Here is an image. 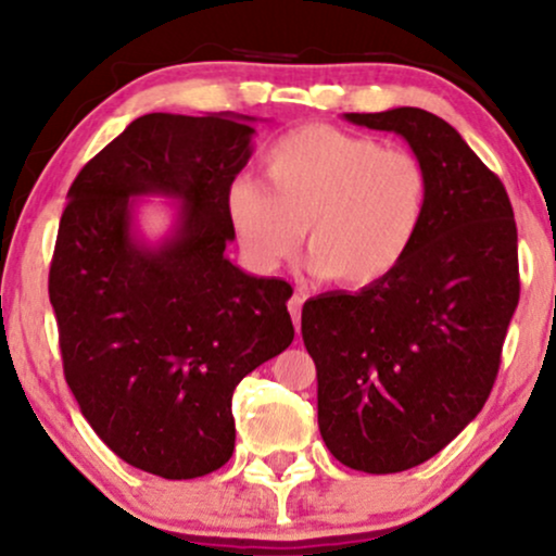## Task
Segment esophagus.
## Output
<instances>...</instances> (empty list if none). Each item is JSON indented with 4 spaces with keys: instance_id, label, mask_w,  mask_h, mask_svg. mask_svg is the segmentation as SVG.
I'll return each mask as SVG.
<instances>
[{
    "instance_id": "obj_1",
    "label": "esophagus",
    "mask_w": 556,
    "mask_h": 556,
    "mask_svg": "<svg viewBox=\"0 0 556 556\" xmlns=\"http://www.w3.org/2000/svg\"><path fill=\"white\" fill-rule=\"evenodd\" d=\"M303 295H292L290 303H287V308H290V316H292V324H295V329H300V311H303Z\"/></svg>"
}]
</instances>
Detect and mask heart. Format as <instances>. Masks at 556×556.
Masks as SVG:
<instances>
[{"label": "heart", "instance_id": "obj_1", "mask_svg": "<svg viewBox=\"0 0 556 556\" xmlns=\"http://www.w3.org/2000/svg\"><path fill=\"white\" fill-rule=\"evenodd\" d=\"M264 180L227 188V216L258 269L295 258L305 227L314 269L329 282L368 287L410 253L429 206L416 156L329 125L287 132L266 151Z\"/></svg>", "mask_w": 556, "mask_h": 556}]
</instances>
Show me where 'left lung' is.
I'll return each mask as SVG.
<instances>
[{
	"mask_svg": "<svg viewBox=\"0 0 556 556\" xmlns=\"http://www.w3.org/2000/svg\"><path fill=\"white\" fill-rule=\"evenodd\" d=\"M397 132L429 177L410 253L361 292L305 300L318 429L342 465L400 473L442 452L481 413L518 308V227L500 177L437 114H344Z\"/></svg>",
	"mask_w": 556,
	"mask_h": 556,
	"instance_id": "obj_1",
	"label": "left lung"
}]
</instances>
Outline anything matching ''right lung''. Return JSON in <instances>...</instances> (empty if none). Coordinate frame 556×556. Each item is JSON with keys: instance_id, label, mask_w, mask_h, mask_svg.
<instances>
[{"instance_id": "right-lung-1", "label": "right lung", "mask_w": 556, "mask_h": 556, "mask_svg": "<svg viewBox=\"0 0 556 556\" xmlns=\"http://www.w3.org/2000/svg\"><path fill=\"white\" fill-rule=\"evenodd\" d=\"M253 117L154 112L101 149L67 193L49 269L62 363L80 413L117 457L169 481L235 450L232 392L290 348L292 287L227 258V188L253 154ZM181 203L159 243L137 198Z\"/></svg>"}]
</instances>
